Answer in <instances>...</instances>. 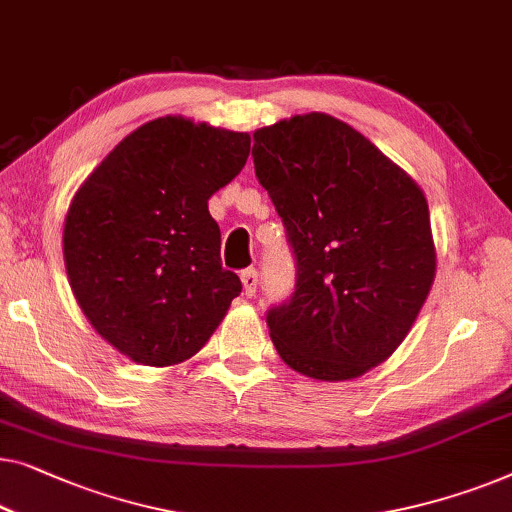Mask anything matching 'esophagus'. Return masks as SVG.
Wrapping results in <instances>:
<instances>
[{
    "label": "esophagus",
    "instance_id": "1",
    "mask_svg": "<svg viewBox=\"0 0 512 512\" xmlns=\"http://www.w3.org/2000/svg\"><path fill=\"white\" fill-rule=\"evenodd\" d=\"M240 279H242V291H244V295H247V298H251V295L256 293V284H258V274H256V270H244L242 274H240Z\"/></svg>",
    "mask_w": 512,
    "mask_h": 512
}]
</instances>
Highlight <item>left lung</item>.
<instances>
[{
    "instance_id": "8db88e82",
    "label": "left lung",
    "mask_w": 512,
    "mask_h": 512,
    "mask_svg": "<svg viewBox=\"0 0 512 512\" xmlns=\"http://www.w3.org/2000/svg\"><path fill=\"white\" fill-rule=\"evenodd\" d=\"M254 168L298 261L268 314L279 358L316 381H351L397 351L436 274L427 198L372 140L325 113L254 131Z\"/></svg>"
}]
</instances>
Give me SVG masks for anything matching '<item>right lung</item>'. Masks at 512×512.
Returning a JSON list of instances; mask_svg holds the SVG:
<instances>
[{"mask_svg": "<svg viewBox=\"0 0 512 512\" xmlns=\"http://www.w3.org/2000/svg\"><path fill=\"white\" fill-rule=\"evenodd\" d=\"M249 133L166 115L131 131L71 198L64 265L78 307L138 365L207 344L242 284L221 268L207 201L247 164Z\"/></svg>", "mask_w": 512, "mask_h": 512, "instance_id": "1", "label": "right lung"}]
</instances>
